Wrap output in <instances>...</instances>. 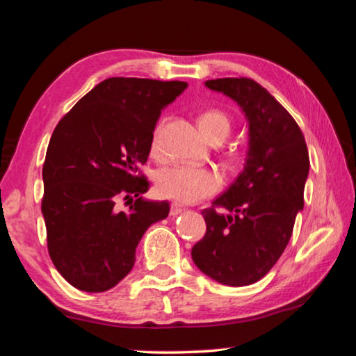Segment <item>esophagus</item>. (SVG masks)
I'll list each match as a JSON object with an SVG mask.
<instances>
[{"instance_id":"esophagus-1","label":"esophagus","mask_w":356,"mask_h":356,"mask_svg":"<svg viewBox=\"0 0 356 356\" xmlns=\"http://www.w3.org/2000/svg\"><path fill=\"white\" fill-rule=\"evenodd\" d=\"M184 207L180 206V204H177V202H172L171 204V210H170V213H171V216H177L179 213H182L184 212Z\"/></svg>"}]
</instances>
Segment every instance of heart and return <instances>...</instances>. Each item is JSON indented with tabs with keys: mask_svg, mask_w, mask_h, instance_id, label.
Segmentation results:
<instances>
[{
	"mask_svg": "<svg viewBox=\"0 0 356 356\" xmlns=\"http://www.w3.org/2000/svg\"><path fill=\"white\" fill-rule=\"evenodd\" d=\"M197 124L209 141H222L231 134V119L220 110L204 111L197 119ZM163 127L165 119H161L152 130V136H150V154L152 155L160 154ZM155 186L161 197L180 204H195L215 195L221 186V179L209 168L172 165L159 170L155 176Z\"/></svg>",
	"mask_w": 356,
	"mask_h": 356,
	"instance_id": "1",
	"label": "heart"
}]
</instances>
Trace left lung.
I'll return each mask as SVG.
<instances>
[{
	"mask_svg": "<svg viewBox=\"0 0 356 356\" xmlns=\"http://www.w3.org/2000/svg\"><path fill=\"white\" fill-rule=\"evenodd\" d=\"M237 102L248 120V152L234 184L204 209L207 231L191 250L196 267L220 284L250 286L270 272L303 209L309 154L289 111L251 78L206 81Z\"/></svg>",
	"mask_w": 356,
	"mask_h": 356,
	"instance_id": "1",
	"label": "left lung"
}]
</instances>
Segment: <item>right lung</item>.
I'll return each mask as SVG.
<instances>
[{"mask_svg":"<svg viewBox=\"0 0 356 356\" xmlns=\"http://www.w3.org/2000/svg\"><path fill=\"white\" fill-rule=\"evenodd\" d=\"M186 86L106 78L53 131L42 168L48 254L78 291L105 292L124 280L144 232L170 213L166 201L141 197L149 182L140 168L147 161L161 110ZM122 197L131 207L119 213L115 204Z\"/></svg>","mask_w":356,"mask_h":356,"instance_id":"1","label":"right lung"}]
</instances>
